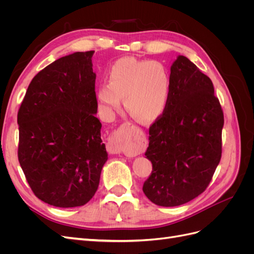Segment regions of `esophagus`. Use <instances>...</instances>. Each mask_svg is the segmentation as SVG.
Returning <instances> with one entry per match:
<instances>
[{"label": "esophagus", "mask_w": 254, "mask_h": 254, "mask_svg": "<svg viewBox=\"0 0 254 254\" xmlns=\"http://www.w3.org/2000/svg\"><path fill=\"white\" fill-rule=\"evenodd\" d=\"M107 150H108L110 153H112V155H120V153L123 152L121 141L117 136L110 137L108 144H107Z\"/></svg>", "instance_id": "1"}]
</instances>
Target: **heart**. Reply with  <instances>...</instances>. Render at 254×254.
Here are the masks:
<instances>
[{
    "instance_id": "obj_1",
    "label": "heart",
    "mask_w": 254,
    "mask_h": 254,
    "mask_svg": "<svg viewBox=\"0 0 254 254\" xmlns=\"http://www.w3.org/2000/svg\"><path fill=\"white\" fill-rule=\"evenodd\" d=\"M109 82L98 86L96 98L102 110L109 115L121 106L133 119L150 123L164 112L171 95L172 79L166 66L152 60L123 57L110 66Z\"/></svg>"
}]
</instances>
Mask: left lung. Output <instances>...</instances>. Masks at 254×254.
Masks as SVG:
<instances>
[{
  "label": "left lung",
  "instance_id": "8db88e82",
  "mask_svg": "<svg viewBox=\"0 0 254 254\" xmlns=\"http://www.w3.org/2000/svg\"><path fill=\"white\" fill-rule=\"evenodd\" d=\"M171 95L149 128L145 156L152 164L143 191L151 202L177 206L209 186L221 158L224 113L212 80L179 55L171 66Z\"/></svg>",
  "mask_w": 254,
  "mask_h": 254
}]
</instances>
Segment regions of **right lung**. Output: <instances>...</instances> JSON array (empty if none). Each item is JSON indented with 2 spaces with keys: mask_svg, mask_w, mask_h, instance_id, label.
Masks as SVG:
<instances>
[{
  "mask_svg": "<svg viewBox=\"0 0 254 254\" xmlns=\"http://www.w3.org/2000/svg\"><path fill=\"white\" fill-rule=\"evenodd\" d=\"M93 51L54 61L27 88L18 112V158L34 194L58 207L86 204L108 160L95 117Z\"/></svg>",
  "mask_w": 254,
  "mask_h": 254,
  "instance_id": "1",
  "label": "right lung"
}]
</instances>
